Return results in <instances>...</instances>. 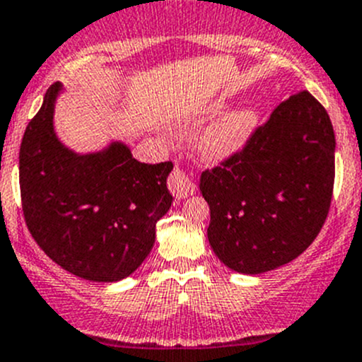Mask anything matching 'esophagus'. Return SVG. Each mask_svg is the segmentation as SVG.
<instances>
[{"label": "esophagus", "mask_w": 362, "mask_h": 362, "mask_svg": "<svg viewBox=\"0 0 362 362\" xmlns=\"http://www.w3.org/2000/svg\"><path fill=\"white\" fill-rule=\"evenodd\" d=\"M168 190L175 199H187L195 192V183L192 175L185 168L175 167L168 177Z\"/></svg>", "instance_id": "obj_1"}]
</instances>
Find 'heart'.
Instances as JSON below:
<instances>
[{
    "label": "heart",
    "mask_w": 362,
    "mask_h": 362,
    "mask_svg": "<svg viewBox=\"0 0 362 362\" xmlns=\"http://www.w3.org/2000/svg\"><path fill=\"white\" fill-rule=\"evenodd\" d=\"M223 110V103L216 101L206 108V115H216ZM263 120V112L257 105H245L227 110L206 126L199 139V154L209 163L236 158L249 147Z\"/></svg>",
    "instance_id": "obj_1"
}]
</instances>
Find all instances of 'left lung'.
<instances>
[{"label":"left lung","mask_w":362,"mask_h":362,"mask_svg":"<svg viewBox=\"0 0 362 362\" xmlns=\"http://www.w3.org/2000/svg\"><path fill=\"white\" fill-rule=\"evenodd\" d=\"M332 122L309 92L291 95L242 154L201 174L208 240L230 270L256 275L300 256L322 229L334 187Z\"/></svg>","instance_id":"1"}]
</instances>
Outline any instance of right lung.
Returning <instances> with one entry per match:
<instances>
[{"mask_svg":"<svg viewBox=\"0 0 362 362\" xmlns=\"http://www.w3.org/2000/svg\"><path fill=\"white\" fill-rule=\"evenodd\" d=\"M64 85L47 88L19 153L23 213L40 249L64 270L94 282L132 275L149 256L156 222L170 209L172 161L140 163L112 140L76 153L54 132Z\"/></svg>","mask_w":362,"mask_h":362,"instance_id":"obj_1","label":"right lung"}]
</instances>
